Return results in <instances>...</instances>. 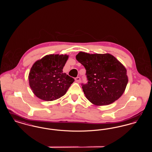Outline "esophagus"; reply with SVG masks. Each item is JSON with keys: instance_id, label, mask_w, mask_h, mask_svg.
<instances>
[{"instance_id": "obj_1", "label": "esophagus", "mask_w": 152, "mask_h": 152, "mask_svg": "<svg viewBox=\"0 0 152 152\" xmlns=\"http://www.w3.org/2000/svg\"><path fill=\"white\" fill-rule=\"evenodd\" d=\"M75 80H76V81L77 83H80L81 82V79H80V77H76V78H75Z\"/></svg>"}]
</instances>
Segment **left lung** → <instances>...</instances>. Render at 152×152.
<instances>
[{
	"instance_id": "8db88e82",
	"label": "left lung",
	"mask_w": 152,
	"mask_h": 152,
	"mask_svg": "<svg viewBox=\"0 0 152 152\" xmlns=\"http://www.w3.org/2000/svg\"><path fill=\"white\" fill-rule=\"evenodd\" d=\"M76 60L86 69L88 81L81 84L87 99L96 105H108L118 99L128 84L126 70L113 56L79 52Z\"/></svg>"
}]
</instances>
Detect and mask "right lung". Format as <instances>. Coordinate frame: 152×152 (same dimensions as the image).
Returning a JSON list of instances; mask_svg holds the SVG:
<instances>
[{
    "label": "right lung",
    "instance_id": "add662e5",
    "mask_svg": "<svg viewBox=\"0 0 152 152\" xmlns=\"http://www.w3.org/2000/svg\"><path fill=\"white\" fill-rule=\"evenodd\" d=\"M67 55H50L34 63L29 72V86L34 94L45 101H52L64 96L75 81L63 73Z\"/></svg>",
    "mask_w": 152,
    "mask_h": 152
}]
</instances>
